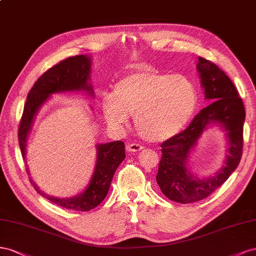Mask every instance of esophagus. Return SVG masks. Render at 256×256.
<instances>
[{
	"instance_id": "34e87169",
	"label": "esophagus",
	"mask_w": 256,
	"mask_h": 256,
	"mask_svg": "<svg viewBox=\"0 0 256 256\" xmlns=\"http://www.w3.org/2000/svg\"><path fill=\"white\" fill-rule=\"evenodd\" d=\"M144 147L142 144H137V142H132L126 146V150H128L130 152H136V151H140L142 150Z\"/></svg>"
}]
</instances>
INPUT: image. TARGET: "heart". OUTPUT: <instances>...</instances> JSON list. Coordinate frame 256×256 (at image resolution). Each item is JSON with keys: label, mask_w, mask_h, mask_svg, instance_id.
Segmentation results:
<instances>
[{"label": "heart", "mask_w": 256, "mask_h": 256, "mask_svg": "<svg viewBox=\"0 0 256 256\" xmlns=\"http://www.w3.org/2000/svg\"><path fill=\"white\" fill-rule=\"evenodd\" d=\"M198 93L184 75L163 72L140 65L114 84L112 93L102 98V109L112 126H123L134 114L137 133L151 142L178 134L193 116Z\"/></svg>", "instance_id": "1"}]
</instances>
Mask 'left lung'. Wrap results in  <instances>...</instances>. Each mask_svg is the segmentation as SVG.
<instances>
[{"label": "left lung", "mask_w": 256, "mask_h": 256, "mask_svg": "<svg viewBox=\"0 0 256 256\" xmlns=\"http://www.w3.org/2000/svg\"><path fill=\"white\" fill-rule=\"evenodd\" d=\"M205 98L210 105L197 114L181 133L160 144L162 158L158 164L156 182L162 193L174 202L188 204L206 198L228 179L242 160L244 148V122L246 110L235 84L214 63L198 56ZM218 122L226 128L230 140V154L226 166L214 178L200 180L187 172L185 162L189 151L203 130Z\"/></svg>", "instance_id": "left-lung-1"}]
</instances>
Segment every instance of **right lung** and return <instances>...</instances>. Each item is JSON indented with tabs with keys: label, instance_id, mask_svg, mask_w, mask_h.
Here are the masks:
<instances>
[{
	"label": "right lung",
	"instance_id": "right-lung-1",
	"mask_svg": "<svg viewBox=\"0 0 256 256\" xmlns=\"http://www.w3.org/2000/svg\"><path fill=\"white\" fill-rule=\"evenodd\" d=\"M91 59L84 54L70 56L47 70L36 80L28 94L22 116L19 123L18 140L21 153L26 158V137L32 126L35 114L38 112L51 93L62 91L86 90L92 93V86L88 84L90 75ZM126 158V149L121 140L98 146V162L93 177L84 192L72 198H56L42 192L33 180L31 184L40 195L65 209L89 211L98 206L105 200L110 186L114 172ZM28 174V170L26 168Z\"/></svg>",
	"mask_w": 256,
	"mask_h": 256
}]
</instances>
